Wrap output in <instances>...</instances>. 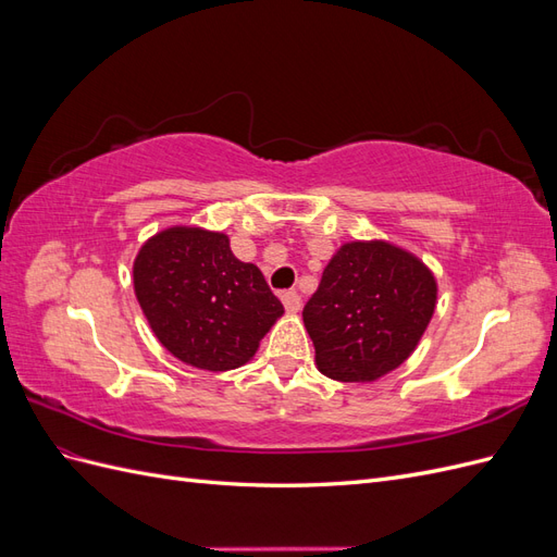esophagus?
<instances>
[{"mask_svg":"<svg viewBox=\"0 0 557 557\" xmlns=\"http://www.w3.org/2000/svg\"><path fill=\"white\" fill-rule=\"evenodd\" d=\"M281 299H283V307L288 313H297L301 309V297L295 290H285L281 295Z\"/></svg>","mask_w":557,"mask_h":557,"instance_id":"obj_1","label":"esophagus"}]
</instances>
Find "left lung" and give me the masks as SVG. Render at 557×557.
<instances>
[{
    "mask_svg": "<svg viewBox=\"0 0 557 557\" xmlns=\"http://www.w3.org/2000/svg\"><path fill=\"white\" fill-rule=\"evenodd\" d=\"M434 307L436 281L416 256L385 242H350L334 252L301 315L320 372L364 383L411 356Z\"/></svg>",
    "mask_w": 557,
    "mask_h": 557,
    "instance_id": "8db88e82",
    "label": "left lung"
}]
</instances>
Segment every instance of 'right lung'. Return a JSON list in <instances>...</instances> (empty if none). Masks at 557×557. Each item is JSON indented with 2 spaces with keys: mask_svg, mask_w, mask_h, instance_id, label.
<instances>
[{
  "mask_svg": "<svg viewBox=\"0 0 557 557\" xmlns=\"http://www.w3.org/2000/svg\"><path fill=\"white\" fill-rule=\"evenodd\" d=\"M134 293L160 344L185 364H246L283 313L260 269L234 258L221 232L170 227L134 260Z\"/></svg>",
  "mask_w": 557,
  "mask_h": 557,
  "instance_id": "obj_1",
  "label": "right lung"
}]
</instances>
